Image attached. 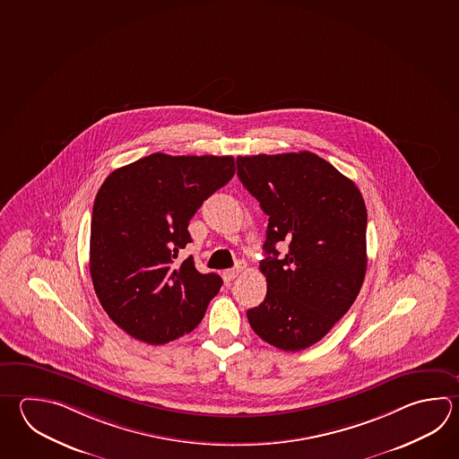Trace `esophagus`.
<instances>
[{
	"mask_svg": "<svg viewBox=\"0 0 459 459\" xmlns=\"http://www.w3.org/2000/svg\"><path fill=\"white\" fill-rule=\"evenodd\" d=\"M243 269H245V266L243 264H238L237 268L232 269H227V271H224V279L227 281V282H230V281H234V279H237V277L240 276L243 273Z\"/></svg>",
	"mask_w": 459,
	"mask_h": 459,
	"instance_id": "1",
	"label": "esophagus"
}]
</instances>
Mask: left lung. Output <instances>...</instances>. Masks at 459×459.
Segmentation results:
<instances>
[{
    "mask_svg": "<svg viewBox=\"0 0 459 459\" xmlns=\"http://www.w3.org/2000/svg\"><path fill=\"white\" fill-rule=\"evenodd\" d=\"M237 170L269 216L260 263L268 292L247 316L271 346L302 351L325 338L360 292L367 271L362 195L308 151L237 157ZM279 241L290 243L282 257Z\"/></svg>",
    "mask_w": 459,
    "mask_h": 459,
    "instance_id": "obj_1",
    "label": "left lung"
}]
</instances>
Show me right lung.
I'll list each match as a JSON object with an SVG mask.
<instances>
[{"label": "right lung", "instance_id": "obj_1", "mask_svg": "<svg viewBox=\"0 0 459 459\" xmlns=\"http://www.w3.org/2000/svg\"><path fill=\"white\" fill-rule=\"evenodd\" d=\"M235 173L232 156L156 152L113 170L99 188L89 269L97 299L131 338L165 344L196 328L222 279L178 263L201 204Z\"/></svg>", "mask_w": 459, "mask_h": 459}]
</instances>
